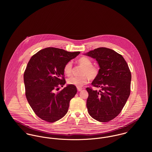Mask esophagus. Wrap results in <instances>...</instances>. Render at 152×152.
I'll return each instance as SVG.
<instances>
[{
	"label": "esophagus",
	"mask_w": 152,
	"mask_h": 152,
	"mask_svg": "<svg viewBox=\"0 0 152 152\" xmlns=\"http://www.w3.org/2000/svg\"><path fill=\"white\" fill-rule=\"evenodd\" d=\"M83 89V88H77V90H78V91H81V90Z\"/></svg>",
	"instance_id": "34e87169"
}]
</instances>
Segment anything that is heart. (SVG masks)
I'll return each instance as SVG.
<instances>
[{
    "mask_svg": "<svg viewBox=\"0 0 152 152\" xmlns=\"http://www.w3.org/2000/svg\"><path fill=\"white\" fill-rule=\"evenodd\" d=\"M78 63L83 66L80 77H72L69 78L66 82L68 85L74 86L75 87H83L86 84L89 78L94 80L99 75V68L95 65H92V61L87 57H82L78 60ZM64 72L66 75L70 76L72 71V65L71 61H68L65 64L63 68Z\"/></svg>",
    "mask_w": 152,
    "mask_h": 152,
    "instance_id": "obj_1",
    "label": "heart"
}]
</instances>
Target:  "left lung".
<instances>
[{"label": "left lung", "instance_id": "obj_1", "mask_svg": "<svg viewBox=\"0 0 152 152\" xmlns=\"http://www.w3.org/2000/svg\"><path fill=\"white\" fill-rule=\"evenodd\" d=\"M87 55L95 58L100 66L92 85L101 88L99 91L86 88L88 112L98 121L108 122L121 113L130 95V69L122 56L110 48L99 47Z\"/></svg>", "mask_w": 152, "mask_h": 152}]
</instances>
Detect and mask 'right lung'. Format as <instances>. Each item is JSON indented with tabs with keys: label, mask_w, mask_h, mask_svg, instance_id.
<instances>
[{
	"label": "right lung",
	"mask_w": 152,
	"mask_h": 152,
	"mask_svg": "<svg viewBox=\"0 0 152 152\" xmlns=\"http://www.w3.org/2000/svg\"><path fill=\"white\" fill-rule=\"evenodd\" d=\"M80 53L47 47L29 60L24 72L25 94L30 106L42 120L54 122L67 113L77 88L68 85L57 92L55 91L65 84L64 66Z\"/></svg>",
	"instance_id": "1"
}]
</instances>
